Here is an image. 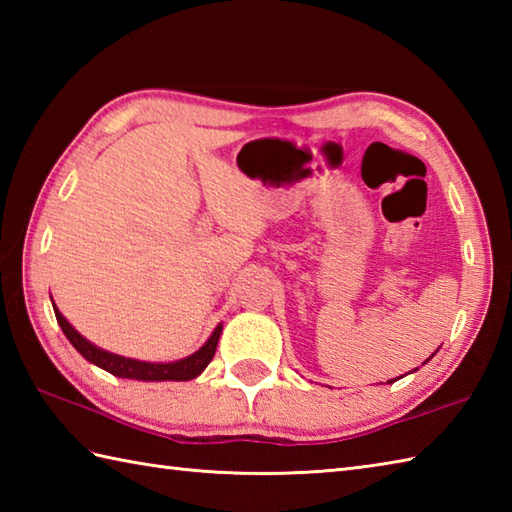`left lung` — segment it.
<instances>
[{"label":"left lung","instance_id":"1","mask_svg":"<svg viewBox=\"0 0 512 512\" xmlns=\"http://www.w3.org/2000/svg\"><path fill=\"white\" fill-rule=\"evenodd\" d=\"M433 356H436V352H433V354H431V356H429V358H427V361H424V363H429ZM400 378H402V376H400ZM396 380H398V378H394V380H387V383H396Z\"/></svg>","mask_w":512,"mask_h":512}]
</instances>
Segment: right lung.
<instances>
[{"mask_svg": "<svg viewBox=\"0 0 512 512\" xmlns=\"http://www.w3.org/2000/svg\"><path fill=\"white\" fill-rule=\"evenodd\" d=\"M52 308H54V317H57V323L61 325L63 334L68 336V341L74 345V350L79 352L85 358V361H90L92 365L105 369V372H110L112 376L145 380V383H154V380H191V378H198L206 369V365L211 363V358L217 350V341H220V334H222V323H220L213 330V334L209 336V341H206L198 352L189 354L187 358H180V361L149 363V361H136V358H127V356H121V354L101 350V347H96L94 343L85 339L83 334H79L72 328L68 319L63 317L57 306H54V301H52Z\"/></svg>", "mask_w": 512, "mask_h": 512, "instance_id": "obj_1", "label": "right lung"}]
</instances>
